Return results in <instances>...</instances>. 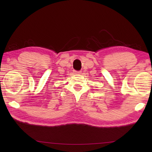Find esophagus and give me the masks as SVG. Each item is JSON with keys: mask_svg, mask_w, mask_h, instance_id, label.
<instances>
[{"mask_svg": "<svg viewBox=\"0 0 152 152\" xmlns=\"http://www.w3.org/2000/svg\"><path fill=\"white\" fill-rule=\"evenodd\" d=\"M73 72L76 73V74H80V73H81L80 71H77V70H74V71H73Z\"/></svg>", "mask_w": 152, "mask_h": 152, "instance_id": "obj_1", "label": "esophagus"}]
</instances>
